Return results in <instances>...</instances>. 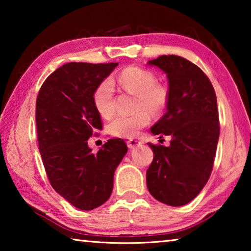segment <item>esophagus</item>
Returning a JSON list of instances; mask_svg holds the SVG:
<instances>
[{"label": "esophagus", "mask_w": 251, "mask_h": 251, "mask_svg": "<svg viewBox=\"0 0 251 251\" xmlns=\"http://www.w3.org/2000/svg\"><path fill=\"white\" fill-rule=\"evenodd\" d=\"M142 144L143 143L141 141H138V139H134V138L128 139V141H127V146H128V148H130V150H131V148L141 146Z\"/></svg>", "instance_id": "obj_1"}]
</instances>
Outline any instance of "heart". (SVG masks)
Here are the masks:
<instances>
[{"label":"heart","mask_w":251,"mask_h":251,"mask_svg":"<svg viewBox=\"0 0 251 251\" xmlns=\"http://www.w3.org/2000/svg\"><path fill=\"white\" fill-rule=\"evenodd\" d=\"M116 82L123 90L136 94L135 109L131 115H118L108 124V133L115 137L130 138L146 127L151 115L159 116L165 112L169 93L165 85L156 82V75L151 71L139 66H127L116 76ZM93 103L101 117L108 118L114 113V86L109 79L97 85Z\"/></svg>","instance_id":"heart-1"}]
</instances>
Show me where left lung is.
I'll return each instance as SVG.
<instances>
[{"mask_svg": "<svg viewBox=\"0 0 251 251\" xmlns=\"http://www.w3.org/2000/svg\"><path fill=\"white\" fill-rule=\"evenodd\" d=\"M148 64L167 74L169 93L167 112L151 131L173 139L168 147L148 143L154 158L146 173L147 188L158 201L182 206L210 177L220 128L217 99L207 75L188 59L161 55Z\"/></svg>", "mask_w": 251, "mask_h": 251, "instance_id": "8db88e82", "label": "left lung"}]
</instances>
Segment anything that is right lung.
Wrapping results in <instances>:
<instances>
[{
	"mask_svg": "<svg viewBox=\"0 0 251 251\" xmlns=\"http://www.w3.org/2000/svg\"><path fill=\"white\" fill-rule=\"evenodd\" d=\"M117 65L67 63L45 79L37 95V141L46 175L55 192L80 210L107 201L114 173L127 152L121 138L109 139L95 154L87 145L103 128L93 94Z\"/></svg>",
	"mask_w": 251,
	"mask_h": 251,
	"instance_id": "right-lung-1",
	"label": "right lung"
}]
</instances>
